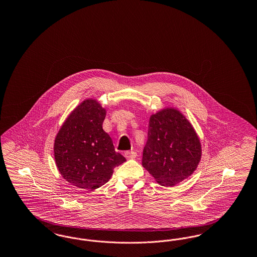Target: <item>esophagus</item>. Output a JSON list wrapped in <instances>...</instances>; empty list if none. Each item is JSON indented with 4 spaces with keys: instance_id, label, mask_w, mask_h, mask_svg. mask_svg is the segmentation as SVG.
I'll list each match as a JSON object with an SVG mask.
<instances>
[{
    "instance_id": "34e87169",
    "label": "esophagus",
    "mask_w": 257,
    "mask_h": 257,
    "mask_svg": "<svg viewBox=\"0 0 257 257\" xmlns=\"http://www.w3.org/2000/svg\"><path fill=\"white\" fill-rule=\"evenodd\" d=\"M124 156L127 158V159H135L137 157V153L135 151H126L124 153Z\"/></svg>"
}]
</instances>
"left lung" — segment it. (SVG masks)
Here are the masks:
<instances>
[{"label": "left lung", "instance_id": "8db88e82", "mask_svg": "<svg viewBox=\"0 0 257 257\" xmlns=\"http://www.w3.org/2000/svg\"><path fill=\"white\" fill-rule=\"evenodd\" d=\"M201 154L196 130L180 110L166 107L150 115L143 167L157 183L173 187L182 182L195 172Z\"/></svg>", "mask_w": 257, "mask_h": 257}]
</instances>
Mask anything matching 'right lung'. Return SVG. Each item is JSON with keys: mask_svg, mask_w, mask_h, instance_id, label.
<instances>
[{"mask_svg": "<svg viewBox=\"0 0 257 257\" xmlns=\"http://www.w3.org/2000/svg\"><path fill=\"white\" fill-rule=\"evenodd\" d=\"M106 112L98 100L87 98L69 113L55 138L57 168L77 188L96 190L126 161L115 152L110 136L103 130Z\"/></svg>", "mask_w": 257, "mask_h": 257, "instance_id": "1", "label": "right lung"}]
</instances>
